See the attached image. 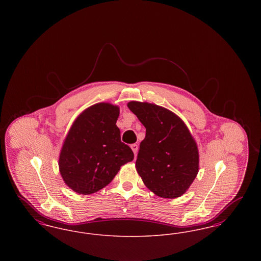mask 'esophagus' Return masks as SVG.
Here are the masks:
<instances>
[{
    "mask_svg": "<svg viewBox=\"0 0 261 261\" xmlns=\"http://www.w3.org/2000/svg\"><path fill=\"white\" fill-rule=\"evenodd\" d=\"M131 149L134 151V153H135V155H136L137 151H138V145H137V144H132V145H131Z\"/></svg>",
    "mask_w": 261,
    "mask_h": 261,
    "instance_id": "obj_1",
    "label": "esophagus"
}]
</instances>
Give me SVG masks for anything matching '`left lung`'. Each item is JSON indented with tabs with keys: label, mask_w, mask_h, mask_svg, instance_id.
Instances as JSON below:
<instances>
[{
	"label": "left lung",
	"mask_w": 261,
	"mask_h": 261,
	"mask_svg": "<svg viewBox=\"0 0 261 261\" xmlns=\"http://www.w3.org/2000/svg\"><path fill=\"white\" fill-rule=\"evenodd\" d=\"M127 106L146 128L136 161L144 184L159 197H181L199 172L194 138L185 123L164 108L140 101Z\"/></svg>",
	"instance_id": "left-lung-1"
}]
</instances>
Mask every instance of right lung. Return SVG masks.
<instances>
[{"mask_svg": "<svg viewBox=\"0 0 261 261\" xmlns=\"http://www.w3.org/2000/svg\"><path fill=\"white\" fill-rule=\"evenodd\" d=\"M119 108L100 102L82 112L71 126L60 154L59 166L65 184L82 195L109 185L134 153L120 139L116 126Z\"/></svg>", "mask_w": 261, "mask_h": 261, "instance_id": "1", "label": "right lung"}]
</instances>
